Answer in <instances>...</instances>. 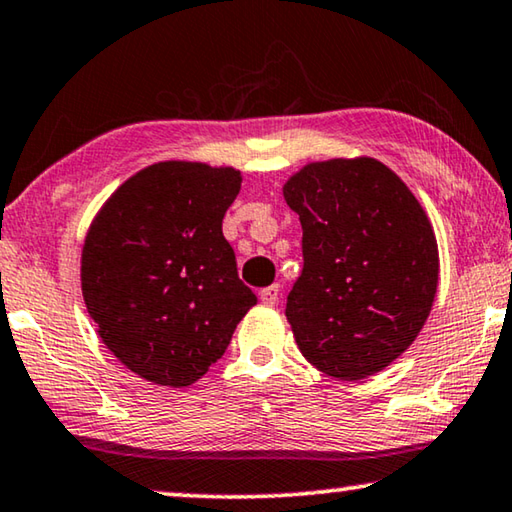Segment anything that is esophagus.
Returning <instances> with one entry per match:
<instances>
[{
    "mask_svg": "<svg viewBox=\"0 0 512 512\" xmlns=\"http://www.w3.org/2000/svg\"><path fill=\"white\" fill-rule=\"evenodd\" d=\"M259 298H262L264 305L273 307V305L280 300V287H278V285H271V287L262 289V291H259Z\"/></svg>",
    "mask_w": 512,
    "mask_h": 512,
    "instance_id": "1",
    "label": "esophagus"
}]
</instances>
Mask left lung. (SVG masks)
Masks as SVG:
<instances>
[{"instance_id":"left-lung-1","label":"left lung","mask_w":512,"mask_h":512,"mask_svg":"<svg viewBox=\"0 0 512 512\" xmlns=\"http://www.w3.org/2000/svg\"><path fill=\"white\" fill-rule=\"evenodd\" d=\"M303 225L287 321L305 360L339 380L383 371L431 314L440 255L424 207L371 157L314 161L282 186Z\"/></svg>"}]
</instances>
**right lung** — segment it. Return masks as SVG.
<instances>
[{"label":"right lung","instance_id":"obj_1","mask_svg":"<svg viewBox=\"0 0 512 512\" xmlns=\"http://www.w3.org/2000/svg\"><path fill=\"white\" fill-rule=\"evenodd\" d=\"M239 189L230 166L159 161L120 184L88 227L86 310L109 351L154 385L205 376L257 303L223 237Z\"/></svg>","mask_w":512,"mask_h":512}]
</instances>
